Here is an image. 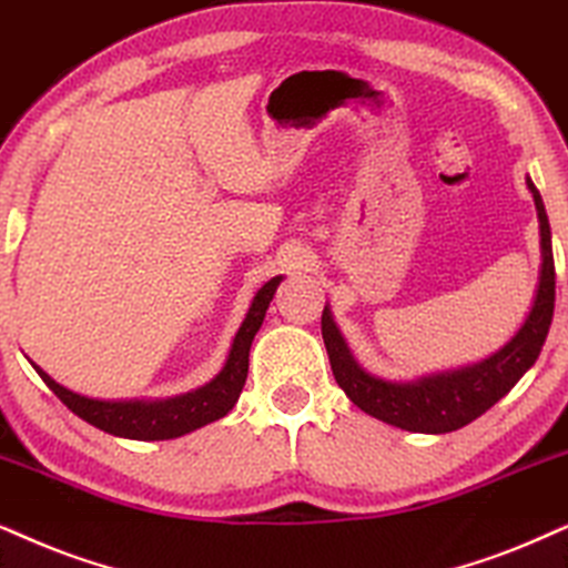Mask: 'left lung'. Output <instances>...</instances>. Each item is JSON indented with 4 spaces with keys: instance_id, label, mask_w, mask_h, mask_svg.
<instances>
[{
    "instance_id": "8db88e82",
    "label": "left lung",
    "mask_w": 568,
    "mask_h": 568,
    "mask_svg": "<svg viewBox=\"0 0 568 568\" xmlns=\"http://www.w3.org/2000/svg\"><path fill=\"white\" fill-rule=\"evenodd\" d=\"M527 185L535 196L537 217H540V285H537V296L529 317L524 320L519 333L498 354H493L479 364H471V367L422 377L416 383H387V379L372 377L358 367L346 341L337 333L333 317H329V308L325 306V312H322V337H325L329 367H333L335 383L346 390V396L362 412L393 427L408 429V433H454V429L469 425L477 416H483L487 408L498 404L519 383L524 372L537 362L552 322L556 264H552L550 225L540 191L535 189L529 178Z\"/></svg>"
}]
</instances>
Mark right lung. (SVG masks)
<instances>
[{"instance_id": "1", "label": "right lung", "mask_w": 568, "mask_h": 568, "mask_svg": "<svg viewBox=\"0 0 568 568\" xmlns=\"http://www.w3.org/2000/svg\"><path fill=\"white\" fill-rule=\"evenodd\" d=\"M280 280L283 277H272L270 283H264L254 301H251L246 320H243L241 329L235 333L233 348L220 375L212 383L199 387V390L185 393V396L168 400H93L57 385L39 367H36V372H39L41 379L49 385V390L70 412L110 435L131 437V440H170V437L193 433V429L210 425L214 419H222L239 400L248 375L251 341H254L256 329L262 327L264 314H267V306L272 296H275Z\"/></svg>"}]
</instances>
